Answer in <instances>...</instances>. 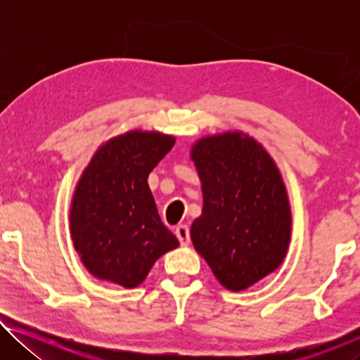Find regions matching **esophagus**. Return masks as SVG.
Returning <instances> with one entry per match:
<instances>
[{
  "label": "esophagus",
  "mask_w": 360,
  "mask_h": 360,
  "mask_svg": "<svg viewBox=\"0 0 360 360\" xmlns=\"http://www.w3.org/2000/svg\"><path fill=\"white\" fill-rule=\"evenodd\" d=\"M174 233H176V236H178V240L181 241L182 246L188 245V238H191V235H188V227H187V225L179 224L178 227H176Z\"/></svg>",
  "instance_id": "esophagus-1"
}]
</instances>
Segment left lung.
Here are the masks:
<instances>
[{
	"instance_id": "left-lung-1",
	"label": "left lung",
	"mask_w": 360,
	"mask_h": 360,
	"mask_svg": "<svg viewBox=\"0 0 360 360\" xmlns=\"http://www.w3.org/2000/svg\"><path fill=\"white\" fill-rule=\"evenodd\" d=\"M191 157L203 192L191 238L225 289L251 288L283 264L290 241V206L270 154L241 131L206 136Z\"/></svg>"
}]
</instances>
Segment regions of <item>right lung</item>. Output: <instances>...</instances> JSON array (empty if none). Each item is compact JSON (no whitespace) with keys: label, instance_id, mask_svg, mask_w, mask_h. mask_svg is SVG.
<instances>
[{"label":"right lung","instance_id":"add662e5","mask_svg":"<svg viewBox=\"0 0 360 360\" xmlns=\"http://www.w3.org/2000/svg\"><path fill=\"white\" fill-rule=\"evenodd\" d=\"M174 141L158 131H127L103 144L84 169L72 195L70 231L95 278L136 288L160 255L179 246L148 184Z\"/></svg>","mask_w":360,"mask_h":360}]
</instances>
